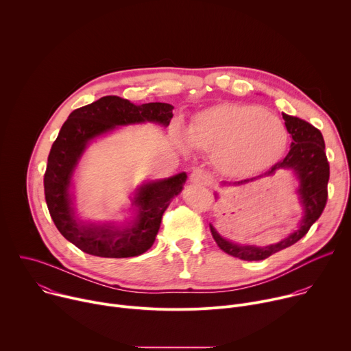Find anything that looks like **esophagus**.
I'll return each mask as SVG.
<instances>
[{"mask_svg": "<svg viewBox=\"0 0 351 351\" xmlns=\"http://www.w3.org/2000/svg\"><path fill=\"white\" fill-rule=\"evenodd\" d=\"M190 179L194 182V183H199V184H210L211 183V173L207 171V169H203V168H195L191 175H190Z\"/></svg>", "mask_w": 351, "mask_h": 351, "instance_id": "esophagus-1", "label": "esophagus"}]
</instances>
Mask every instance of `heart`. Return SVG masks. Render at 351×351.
<instances>
[{
  "instance_id": "heart-1",
  "label": "heart",
  "mask_w": 351,
  "mask_h": 351,
  "mask_svg": "<svg viewBox=\"0 0 351 351\" xmlns=\"http://www.w3.org/2000/svg\"><path fill=\"white\" fill-rule=\"evenodd\" d=\"M175 141L214 154L217 167L230 176H248L275 164L287 144V130L274 114L257 106L223 103L198 112L187 134L175 126Z\"/></svg>"
}]
</instances>
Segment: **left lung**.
Returning <instances> with one entry per match:
<instances>
[{
    "label": "left lung",
    "instance_id": "obj_1",
    "mask_svg": "<svg viewBox=\"0 0 351 351\" xmlns=\"http://www.w3.org/2000/svg\"><path fill=\"white\" fill-rule=\"evenodd\" d=\"M282 115L286 129L293 138L290 149L282 161L276 162L269 171L258 178L274 175L278 169H293L300 180L298 194L304 208V217L302 222H300V228L297 230H294L282 241L267 247L232 243L223 239L210 223L213 237L222 252L244 261L265 260L269 256L280 252V250L297 243L300 239L307 234L313 223L321 217L328 202L329 162L325 153V141L322 133L315 126L303 119L286 114ZM257 178L245 179L233 184H243L247 182H253Z\"/></svg>",
    "mask_w": 351,
    "mask_h": 351
}]
</instances>
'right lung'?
Segmentation results:
<instances>
[{"instance_id":"right-lung-1","label":"right lung","mask_w":351,"mask_h":351,"mask_svg":"<svg viewBox=\"0 0 351 351\" xmlns=\"http://www.w3.org/2000/svg\"><path fill=\"white\" fill-rule=\"evenodd\" d=\"M172 110L173 107L167 103L134 106L129 99L106 95L75 110L62 125L48 156L44 194L57 229L82 252L95 257L126 258L145 253L154 244L165 210L183 189L187 178L184 172L137 187L132 199V206L137 208L136 219L122 229L112 223L103 226L80 223L72 208L69 189L73 171L90 140L115 126L141 122L168 126L173 117Z\"/></svg>"}]
</instances>
